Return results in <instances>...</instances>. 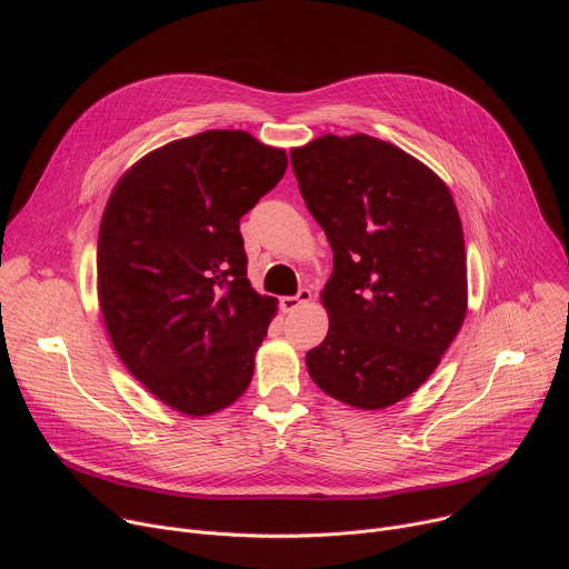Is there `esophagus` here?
Segmentation results:
<instances>
[{"label":"esophagus","instance_id":"1","mask_svg":"<svg viewBox=\"0 0 569 569\" xmlns=\"http://www.w3.org/2000/svg\"><path fill=\"white\" fill-rule=\"evenodd\" d=\"M312 299V292L308 290V288H301L297 295H292V297H281V308H283V312H295V310H299L301 306H306L308 301Z\"/></svg>","mask_w":569,"mask_h":569}]
</instances>
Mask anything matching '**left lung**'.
Instances as JSON below:
<instances>
[{"label": "left lung", "instance_id": "left-lung-1", "mask_svg": "<svg viewBox=\"0 0 569 569\" xmlns=\"http://www.w3.org/2000/svg\"><path fill=\"white\" fill-rule=\"evenodd\" d=\"M308 211L327 233L329 333L306 353L315 385L358 410L415 393L468 310L463 229L443 180L398 146L321 134L290 150Z\"/></svg>", "mask_w": 569, "mask_h": 569}]
</instances>
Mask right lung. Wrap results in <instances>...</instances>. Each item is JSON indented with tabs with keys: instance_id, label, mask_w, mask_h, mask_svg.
I'll return each mask as SVG.
<instances>
[{
	"instance_id": "add662e5",
	"label": "right lung",
	"mask_w": 569,
	"mask_h": 569,
	"mask_svg": "<svg viewBox=\"0 0 569 569\" xmlns=\"http://www.w3.org/2000/svg\"><path fill=\"white\" fill-rule=\"evenodd\" d=\"M286 169L283 148L207 130L143 154L110 193L97 252L106 329L176 412H220L250 387L277 299L248 279L240 218Z\"/></svg>"
}]
</instances>
